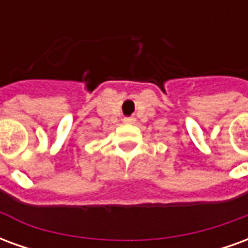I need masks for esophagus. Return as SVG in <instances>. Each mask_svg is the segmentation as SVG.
<instances>
[{"label":"esophagus","mask_w":248,"mask_h":248,"mask_svg":"<svg viewBox=\"0 0 248 248\" xmlns=\"http://www.w3.org/2000/svg\"><path fill=\"white\" fill-rule=\"evenodd\" d=\"M124 124H134L135 118H134V117H124Z\"/></svg>","instance_id":"esophagus-1"}]
</instances>
